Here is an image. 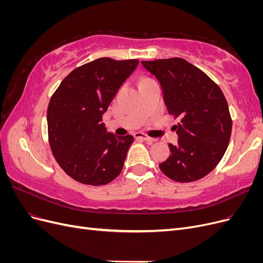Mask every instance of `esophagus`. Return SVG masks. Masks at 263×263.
<instances>
[{"label":"esophagus","mask_w":263,"mask_h":263,"mask_svg":"<svg viewBox=\"0 0 263 263\" xmlns=\"http://www.w3.org/2000/svg\"><path fill=\"white\" fill-rule=\"evenodd\" d=\"M135 138H140V139H144L146 142H148V144H153V142L157 141L156 138H151V137H148L146 136V135H142V134H139V133H136L134 135Z\"/></svg>","instance_id":"obj_1"}]
</instances>
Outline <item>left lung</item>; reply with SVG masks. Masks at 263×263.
Listing matches in <instances>:
<instances>
[{
  "instance_id": "8db88e82",
  "label": "left lung",
  "mask_w": 263,
  "mask_h": 263,
  "mask_svg": "<svg viewBox=\"0 0 263 263\" xmlns=\"http://www.w3.org/2000/svg\"><path fill=\"white\" fill-rule=\"evenodd\" d=\"M160 83L169 114L179 117L178 144H169L170 157L159 164L177 182L204 178L224 156L232 134L227 101L220 87L202 70L182 58L141 61Z\"/></svg>"
}]
</instances>
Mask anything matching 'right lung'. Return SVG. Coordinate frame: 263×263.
Listing matches in <instances>:
<instances>
[{
  "mask_svg": "<svg viewBox=\"0 0 263 263\" xmlns=\"http://www.w3.org/2000/svg\"><path fill=\"white\" fill-rule=\"evenodd\" d=\"M139 60L100 58L63 79L47 110L49 145L69 177L104 185L121 173L134 137L107 133L102 116Z\"/></svg>",
  "mask_w": 263,
  "mask_h": 263,
  "instance_id": "obj_1",
  "label": "right lung"
}]
</instances>
